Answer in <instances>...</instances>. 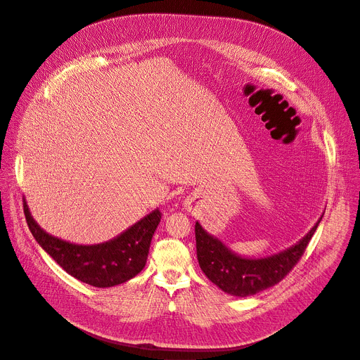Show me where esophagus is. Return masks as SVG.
Instances as JSON below:
<instances>
[{
	"mask_svg": "<svg viewBox=\"0 0 360 360\" xmlns=\"http://www.w3.org/2000/svg\"><path fill=\"white\" fill-rule=\"evenodd\" d=\"M188 210H192V208H191V207H189V202H188Z\"/></svg>",
	"mask_w": 360,
	"mask_h": 360,
	"instance_id": "obj_1",
	"label": "esophagus"
}]
</instances>
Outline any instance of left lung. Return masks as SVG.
Segmentation results:
<instances>
[{
	"mask_svg": "<svg viewBox=\"0 0 360 360\" xmlns=\"http://www.w3.org/2000/svg\"><path fill=\"white\" fill-rule=\"evenodd\" d=\"M323 215L311 230L296 244L267 257H243L228 248L219 238L211 236L195 222L197 257L204 274L222 291L236 297L252 296L280 283L297 264Z\"/></svg>",
	"mask_w": 360,
	"mask_h": 360,
	"instance_id": "8db88e82",
	"label": "left lung"
}]
</instances>
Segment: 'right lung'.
Returning <instances> with one entry per match:
<instances>
[{
  "label": "right lung",
  "mask_w": 360,
  "mask_h": 360,
  "mask_svg": "<svg viewBox=\"0 0 360 360\" xmlns=\"http://www.w3.org/2000/svg\"><path fill=\"white\" fill-rule=\"evenodd\" d=\"M24 214L32 237L64 271L101 288L126 283L143 270L162 215L156 208L117 237L101 244L82 245L46 233L32 218L25 200Z\"/></svg>",
  "instance_id": "add662e5"
}]
</instances>
